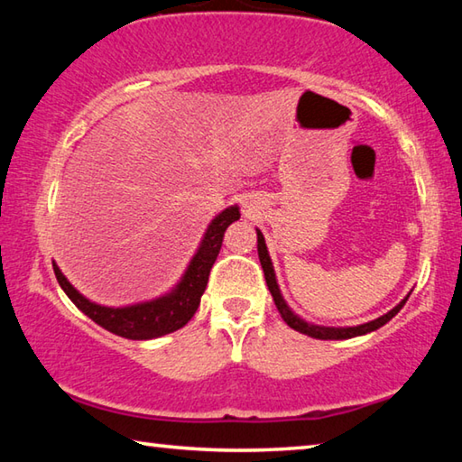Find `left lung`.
I'll return each instance as SVG.
<instances>
[{
    "label": "left lung",
    "instance_id": "left-lung-1",
    "mask_svg": "<svg viewBox=\"0 0 462 462\" xmlns=\"http://www.w3.org/2000/svg\"><path fill=\"white\" fill-rule=\"evenodd\" d=\"M256 236H259V259L263 264V271H264V281H267V287L273 295V300H275V306L279 310L281 318H283V322L293 328V330L301 332V334H308L311 338H319V340H346V338H353V336H361L366 332H373L381 328L383 324H387L391 318H393L397 311L403 308V303L408 301V297L400 303V306H395L391 311H387L385 316H381L377 319H373V322H366L363 326H353V328H324V326H314V324H308L303 322L301 318H297L291 310L287 308V303L283 297H281L279 291V285H277V279H275V271H273V263H271V256H269V250L267 245H264V238L261 230H256Z\"/></svg>",
    "mask_w": 462,
    "mask_h": 462
}]
</instances>
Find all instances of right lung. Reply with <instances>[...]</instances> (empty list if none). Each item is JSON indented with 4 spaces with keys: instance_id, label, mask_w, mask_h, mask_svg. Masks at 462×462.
Returning a JSON list of instances; mask_svg holds the SVG:
<instances>
[{
    "instance_id": "obj_1",
    "label": "right lung",
    "mask_w": 462,
    "mask_h": 462,
    "mask_svg": "<svg viewBox=\"0 0 462 462\" xmlns=\"http://www.w3.org/2000/svg\"><path fill=\"white\" fill-rule=\"evenodd\" d=\"M238 217L240 212L236 206L224 209L220 216L214 217V222L209 224L206 236L201 240L198 254L193 256V261L185 271L181 283L169 295L159 297V300L136 303V306L130 308H104L85 300L65 279L57 264H52L54 275H57L59 285L69 295V300L101 328L130 340L159 338V336H165L183 328L193 318L195 311H198L201 295L206 291L209 271H212L217 254H220L224 232Z\"/></svg>"
}]
</instances>
